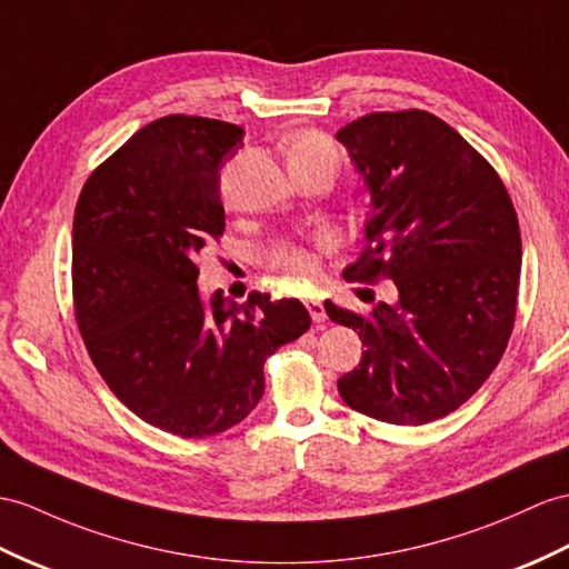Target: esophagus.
<instances>
[{"label": "esophagus", "instance_id": "1", "mask_svg": "<svg viewBox=\"0 0 569 569\" xmlns=\"http://www.w3.org/2000/svg\"><path fill=\"white\" fill-rule=\"evenodd\" d=\"M307 309H309V313H311V321L313 323H323L326 321V309H323V303L321 301H316V299H311V301H307Z\"/></svg>", "mask_w": 569, "mask_h": 569}]
</instances>
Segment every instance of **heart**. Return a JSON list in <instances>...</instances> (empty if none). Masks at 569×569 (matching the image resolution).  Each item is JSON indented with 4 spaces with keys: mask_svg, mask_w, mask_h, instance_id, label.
Returning a JSON list of instances; mask_svg holds the SVG:
<instances>
[{
    "mask_svg": "<svg viewBox=\"0 0 569 569\" xmlns=\"http://www.w3.org/2000/svg\"><path fill=\"white\" fill-rule=\"evenodd\" d=\"M289 166L301 163V161H318L326 159L338 163V149L328 137L318 132H299L292 137L287 149ZM270 266L284 274V284L297 295L309 292V287L316 282L318 277V256L309 248L299 246H277L270 253Z\"/></svg>",
    "mask_w": 569,
    "mask_h": 569,
    "instance_id": "b5f03b06",
    "label": "heart"
}]
</instances>
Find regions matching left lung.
Here are the masks:
<instances>
[{
  "label": "left lung",
  "instance_id": "obj_1",
  "mask_svg": "<svg viewBox=\"0 0 569 569\" xmlns=\"http://www.w3.org/2000/svg\"><path fill=\"white\" fill-rule=\"evenodd\" d=\"M371 196L348 280H393L369 313L323 307L365 345L338 379L352 410L391 425L445 418L500 362L521 274L517 210L492 166L427 110L369 113L336 134Z\"/></svg>",
  "mask_w": 569,
  "mask_h": 569
}]
</instances>
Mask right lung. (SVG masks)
Here are the masks:
<instances>
[{
	"mask_svg": "<svg viewBox=\"0 0 569 569\" xmlns=\"http://www.w3.org/2000/svg\"><path fill=\"white\" fill-rule=\"evenodd\" d=\"M239 124L166 116L81 188L72 227L74 316L93 367L137 418L183 439L239 425L262 365L309 330L299 299L200 297V258L224 233L219 171Z\"/></svg>",
	"mask_w": 569,
	"mask_h": 569,
	"instance_id": "1",
	"label": "right lung"
}]
</instances>
